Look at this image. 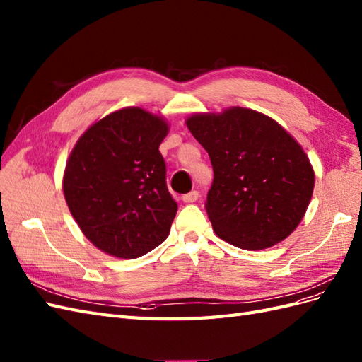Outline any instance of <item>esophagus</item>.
<instances>
[{
	"instance_id": "34e87169",
	"label": "esophagus",
	"mask_w": 362,
	"mask_h": 362,
	"mask_svg": "<svg viewBox=\"0 0 362 362\" xmlns=\"http://www.w3.org/2000/svg\"><path fill=\"white\" fill-rule=\"evenodd\" d=\"M199 197H200L199 191H191V192H188V194H185L183 197H182V200H183L185 203H194V202L199 200Z\"/></svg>"
}]
</instances>
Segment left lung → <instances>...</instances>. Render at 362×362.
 <instances>
[{
    "label": "left lung",
    "mask_w": 362,
    "mask_h": 362,
    "mask_svg": "<svg viewBox=\"0 0 362 362\" xmlns=\"http://www.w3.org/2000/svg\"><path fill=\"white\" fill-rule=\"evenodd\" d=\"M187 126L214 168L206 200L214 232L245 250L268 249L291 235L315 182L300 144L273 118L245 107L194 113Z\"/></svg>",
    "instance_id": "left-lung-1"
}]
</instances>
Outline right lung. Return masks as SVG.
Masks as SVG:
<instances>
[{
    "instance_id": "add662e5",
    "label": "right lung",
    "mask_w": 362,
    "mask_h": 362,
    "mask_svg": "<svg viewBox=\"0 0 362 362\" xmlns=\"http://www.w3.org/2000/svg\"><path fill=\"white\" fill-rule=\"evenodd\" d=\"M167 133L162 117L124 107L92 124L72 148L65 200L80 230L101 252L135 259L170 235L177 203L159 151Z\"/></svg>"
}]
</instances>
